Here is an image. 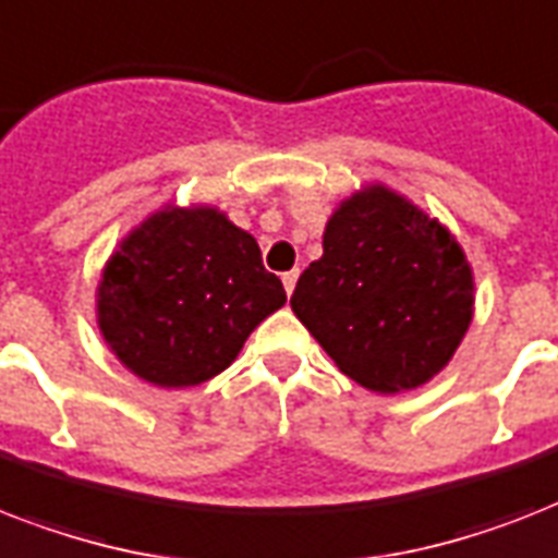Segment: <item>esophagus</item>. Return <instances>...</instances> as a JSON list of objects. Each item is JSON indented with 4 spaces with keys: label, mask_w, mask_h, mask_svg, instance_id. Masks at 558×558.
Returning a JSON list of instances; mask_svg holds the SVG:
<instances>
[{
    "label": "esophagus",
    "mask_w": 558,
    "mask_h": 558,
    "mask_svg": "<svg viewBox=\"0 0 558 558\" xmlns=\"http://www.w3.org/2000/svg\"><path fill=\"white\" fill-rule=\"evenodd\" d=\"M294 283H298V269H292L283 275V289H287V294L294 292Z\"/></svg>",
    "instance_id": "34e87169"
}]
</instances>
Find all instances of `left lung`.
Wrapping results in <instances>:
<instances>
[{"instance_id": "8db88e82", "label": "left lung", "mask_w": 558, "mask_h": 558, "mask_svg": "<svg viewBox=\"0 0 558 558\" xmlns=\"http://www.w3.org/2000/svg\"><path fill=\"white\" fill-rule=\"evenodd\" d=\"M292 310L343 375L375 392L427 384L473 320V271L438 220L384 185L329 217Z\"/></svg>"}]
</instances>
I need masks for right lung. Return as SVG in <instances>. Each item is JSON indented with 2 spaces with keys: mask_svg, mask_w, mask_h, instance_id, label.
<instances>
[{
  "mask_svg": "<svg viewBox=\"0 0 558 558\" xmlns=\"http://www.w3.org/2000/svg\"><path fill=\"white\" fill-rule=\"evenodd\" d=\"M283 303L252 234L217 208H162L108 260L97 318L131 373L180 389L223 373Z\"/></svg>",
  "mask_w": 558,
  "mask_h": 558,
  "instance_id": "1",
  "label": "right lung"
}]
</instances>
